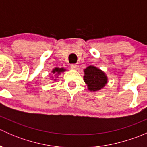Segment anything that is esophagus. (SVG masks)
Listing matches in <instances>:
<instances>
[{
    "label": "esophagus",
    "instance_id": "1",
    "mask_svg": "<svg viewBox=\"0 0 147 147\" xmlns=\"http://www.w3.org/2000/svg\"><path fill=\"white\" fill-rule=\"evenodd\" d=\"M71 67H72V69H75V70H77V69H78V67H79V65H77V64H75V65H71Z\"/></svg>",
    "mask_w": 147,
    "mask_h": 147
}]
</instances>
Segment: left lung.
<instances>
[{"label":"left lung","mask_w":147,"mask_h":147,"mask_svg":"<svg viewBox=\"0 0 147 147\" xmlns=\"http://www.w3.org/2000/svg\"><path fill=\"white\" fill-rule=\"evenodd\" d=\"M84 82L90 92H97L105 87L108 82V78L105 72L93 65H90L84 69Z\"/></svg>","instance_id":"left-lung-1"}]
</instances>
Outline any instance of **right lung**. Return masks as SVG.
I'll list each match as a JSON object with an SVG mask.
<instances>
[{
  "mask_svg": "<svg viewBox=\"0 0 147 147\" xmlns=\"http://www.w3.org/2000/svg\"><path fill=\"white\" fill-rule=\"evenodd\" d=\"M67 69L64 67H55L54 69L51 71V74H50V75H52V76L51 78H50V80H53L55 81L56 80H57L56 78H58V76L60 75H61L62 72H64Z\"/></svg>",
  "mask_w": 147,
  "mask_h": 147,
  "instance_id": "add662e5",
  "label": "right lung"
}]
</instances>
